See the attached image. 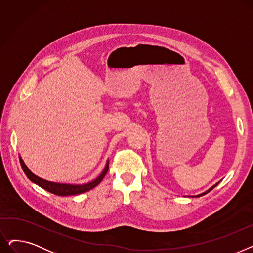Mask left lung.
I'll return each instance as SVG.
<instances>
[{"label": "left lung", "mask_w": 253, "mask_h": 253, "mask_svg": "<svg viewBox=\"0 0 253 253\" xmlns=\"http://www.w3.org/2000/svg\"><path fill=\"white\" fill-rule=\"evenodd\" d=\"M218 183H219V181H218V182H217V183H215V184H214V185H212V187H211V188H210V189H209V190H207V191H205V192H204V193H202V194H199V195H197V196H191V197H196V198H198V197H201V196H204V195H205V194H207V193H209V192H210V191H211V190H212V189H214V188H215V187H216V185H217V184H218Z\"/></svg>", "instance_id": "left-lung-1"}]
</instances>
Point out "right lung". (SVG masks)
Segmentation results:
<instances>
[{"label":"right lung","mask_w":253,"mask_h":253,"mask_svg":"<svg viewBox=\"0 0 253 253\" xmlns=\"http://www.w3.org/2000/svg\"><path fill=\"white\" fill-rule=\"evenodd\" d=\"M19 160H20V164H21L23 172L30 180H32L34 183L38 184L39 187H41L44 190H46L52 194H54V195H57V196H72V195H79L82 193H86V192L92 190L93 188H95L96 185H98L100 183V181L103 179V177L105 176L106 172H108V170H109V161H108L105 164L103 171L94 180H92L87 183H83V184L59 183V182L49 181V180H46V179H43L41 177L37 176L28 168V166L24 164L20 156H19Z\"/></svg>","instance_id":"1"}]
</instances>
